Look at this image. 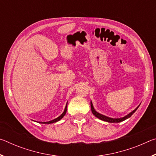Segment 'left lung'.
<instances>
[{
	"label": "left lung",
	"instance_id": "8db88e82",
	"mask_svg": "<svg viewBox=\"0 0 156 156\" xmlns=\"http://www.w3.org/2000/svg\"><path fill=\"white\" fill-rule=\"evenodd\" d=\"M140 105V104L138 107H137L135 109L132 111L131 112H130L129 113V114H127L125 116H124V117L122 118H110V117H108V116H106L105 115H102L101 114V113H100L98 112H97L96 110H95V109L94 108V106H93V104H92V102L91 101V112L93 114L96 116V118H99L100 120H103V121H106V122H112V123H114V122H122V121L125 120L126 119H128L129 118H130L131 116L134 113L136 112V111L138 109V108L139 107Z\"/></svg>",
	"mask_w": 156,
	"mask_h": 156
}]
</instances>
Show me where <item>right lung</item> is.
<instances>
[{
  "instance_id": "obj_1",
  "label": "right lung",
  "mask_w": 156,
  "mask_h": 156,
  "mask_svg": "<svg viewBox=\"0 0 156 156\" xmlns=\"http://www.w3.org/2000/svg\"><path fill=\"white\" fill-rule=\"evenodd\" d=\"M67 104H66V106H65L64 112H63V113H62V114L60 115V116H58V117L56 118H55V119L52 120L48 121V122H38L39 123H41V124H51V123H54V122H58V121H59L60 120H61L62 118L64 117L65 115L66 114V112H67Z\"/></svg>"
}]
</instances>
